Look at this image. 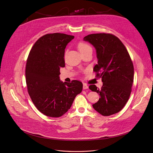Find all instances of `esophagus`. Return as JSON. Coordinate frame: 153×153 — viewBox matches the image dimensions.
<instances>
[{
  "instance_id": "esophagus-1",
  "label": "esophagus",
  "mask_w": 153,
  "mask_h": 153,
  "mask_svg": "<svg viewBox=\"0 0 153 153\" xmlns=\"http://www.w3.org/2000/svg\"><path fill=\"white\" fill-rule=\"evenodd\" d=\"M88 88V86L87 85L86 83H83V90H86Z\"/></svg>"
}]
</instances>
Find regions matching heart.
I'll return each mask as SVG.
<instances>
[{
  "label": "heart",
  "mask_w": 153,
  "mask_h": 153,
  "mask_svg": "<svg viewBox=\"0 0 153 153\" xmlns=\"http://www.w3.org/2000/svg\"><path fill=\"white\" fill-rule=\"evenodd\" d=\"M78 48H79V50L80 51V53L85 52V51H88L89 50H92L91 47L89 45L86 44V43H80L79 44Z\"/></svg>",
  "instance_id": "heart-1"
}]
</instances>
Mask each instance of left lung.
<instances>
[{
	"mask_svg": "<svg viewBox=\"0 0 153 153\" xmlns=\"http://www.w3.org/2000/svg\"><path fill=\"white\" fill-rule=\"evenodd\" d=\"M83 40L96 49L97 64L93 70L103 82L101 89L94 85L89 86L100 96L93 106L102 116L116 114L125 105L131 92L134 79L131 59L122 42L113 34H91L85 36Z\"/></svg>",
	"mask_w": 153,
	"mask_h": 153,
	"instance_id": "8db88e82",
	"label": "left lung"
}]
</instances>
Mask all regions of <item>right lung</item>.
Wrapping results in <instances>:
<instances>
[{
	"label": "right lung",
	"mask_w": 153,
	"mask_h": 153,
	"mask_svg": "<svg viewBox=\"0 0 153 153\" xmlns=\"http://www.w3.org/2000/svg\"><path fill=\"white\" fill-rule=\"evenodd\" d=\"M74 36L48 34L41 37L31 48L26 64L25 76L29 95L37 110L51 117H59L71 108L82 91V83L63 82L60 68L65 67V50Z\"/></svg>",
	"instance_id": "add662e5"
}]
</instances>
